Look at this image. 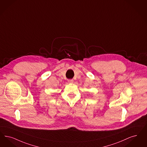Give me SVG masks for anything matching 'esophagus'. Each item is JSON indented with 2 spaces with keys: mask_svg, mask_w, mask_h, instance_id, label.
Segmentation results:
<instances>
[{
  "mask_svg": "<svg viewBox=\"0 0 147 147\" xmlns=\"http://www.w3.org/2000/svg\"><path fill=\"white\" fill-rule=\"evenodd\" d=\"M68 82L69 83H73V79H69L68 80Z\"/></svg>",
  "mask_w": 147,
  "mask_h": 147,
  "instance_id": "esophagus-1",
  "label": "esophagus"
}]
</instances>
